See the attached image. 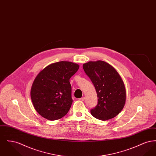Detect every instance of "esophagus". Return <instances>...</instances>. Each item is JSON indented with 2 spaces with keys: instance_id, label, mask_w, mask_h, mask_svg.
<instances>
[{
  "instance_id": "obj_1",
  "label": "esophagus",
  "mask_w": 156,
  "mask_h": 156,
  "mask_svg": "<svg viewBox=\"0 0 156 156\" xmlns=\"http://www.w3.org/2000/svg\"><path fill=\"white\" fill-rule=\"evenodd\" d=\"M85 97H82V98L80 99V101H85Z\"/></svg>"
}]
</instances>
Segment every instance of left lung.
I'll list each match as a JSON object with an SVG mask.
<instances>
[{
  "label": "left lung",
  "mask_w": 156,
  "mask_h": 156,
  "mask_svg": "<svg viewBox=\"0 0 156 156\" xmlns=\"http://www.w3.org/2000/svg\"><path fill=\"white\" fill-rule=\"evenodd\" d=\"M83 68L97 91L98 104L91 109L92 115L101 120L116 116L124 108L126 99L125 86L118 72L101 60L85 63Z\"/></svg>",
  "instance_id": "left-lung-1"
}]
</instances>
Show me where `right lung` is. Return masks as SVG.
<instances>
[{
	"label": "right lung",
	"mask_w": 156,
	"mask_h": 156,
	"mask_svg": "<svg viewBox=\"0 0 156 156\" xmlns=\"http://www.w3.org/2000/svg\"><path fill=\"white\" fill-rule=\"evenodd\" d=\"M80 68L69 61L52 63L35 78L30 95L36 111L42 117L55 120L64 117L73 103L70 78Z\"/></svg>",
	"instance_id": "1"
}]
</instances>
